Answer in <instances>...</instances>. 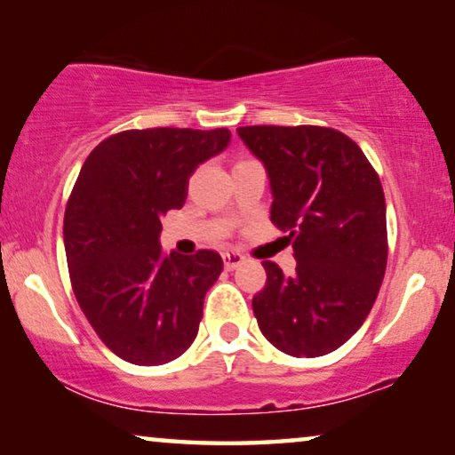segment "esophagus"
<instances>
[{"instance_id": "obj_1", "label": "esophagus", "mask_w": 455, "mask_h": 455, "mask_svg": "<svg viewBox=\"0 0 455 455\" xmlns=\"http://www.w3.org/2000/svg\"><path fill=\"white\" fill-rule=\"evenodd\" d=\"M222 259H224V268H227V270L239 268V266L245 262V258L241 256L239 251H227V253H222Z\"/></svg>"}]
</instances>
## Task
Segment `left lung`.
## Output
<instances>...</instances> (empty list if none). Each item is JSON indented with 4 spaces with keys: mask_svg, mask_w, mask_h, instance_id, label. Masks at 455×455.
<instances>
[{
    "mask_svg": "<svg viewBox=\"0 0 455 455\" xmlns=\"http://www.w3.org/2000/svg\"><path fill=\"white\" fill-rule=\"evenodd\" d=\"M264 162L270 220L287 233L293 276L262 262L266 284L251 306L262 335L284 354L316 358L360 329L387 268L385 193L358 143L329 126H239Z\"/></svg>",
    "mask_w": 455,
    "mask_h": 455,
    "instance_id": "obj_1",
    "label": "left lung"
}]
</instances>
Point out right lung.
<instances>
[{"instance_id":"right-lung-1","label":"right lung","mask_w":455,"mask_h":455,"mask_svg":"<svg viewBox=\"0 0 455 455\" xmlns=\"http://www.w3.org/2000/svg\"><path fill=\"white\" fill-rule=\"evenodd\" d=\"M228 141V129L123 131L78 172L64 212L72 291L97 337L131 364H166L196 341L222 258L166 253L160 220L183 208L191 174Z\"/></svg>"}]
</instances>
